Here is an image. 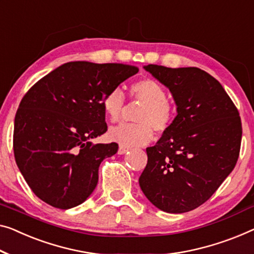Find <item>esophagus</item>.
Returning <instances> with one entry per match:
<instances>
[{"label": "esophagus", "instance_id": "1", "mask_svg": "<svg viewBox=\"0 0 254 254\" xmlns=\"http://www.w3.org/2000/svg\"><path fill=\"white\" fill-rule=\"evenodd\" d=\"M127 150H128V149H127V148H126V147L120 146V148H119V150H117V153H119L120 155H123V154H126Z\"/></svg>", "mask_w": 254, "mask_h": 254}]
</instances>
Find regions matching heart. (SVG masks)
I'll return each mask as SVG.
<instances>
[{"mask_svg": "<svg viewBox=\"0 0 254 254\" xmlns=\"http://www.w3.org/2000/svg\"><path fill=\"white\" fill-rule=\"evenodd\" d=\"M132 99L142 103L137 117L138 123H126L112 128L109 139L126 148L147 145L154 137L168 131L175 120V107L166 99L164 86L153 78H141L130 85ZM126 106V97L120 89H112L105 94L103 108L109 122L121 120Z\"/></svg>", "mask_w": 254, "mask_h": 254, "instance_id": "b5f03b06", "label": "heart"}]
</instances>
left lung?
Instances as JSON below:
<instances>
[{"mask_svg": "<svg viewBox=\"0 0 254 254\" xmlns=\"http://www.w3.org/2000/svg\"><path fill=\"white\" fill-rule=\"evenodd\" d=\"M145 69L171 91L178 115L153 147L139 178L143 194L158 209L184 213L205 203L237 163L240 113L213 76L197 67Z\"/></svg>", "mask_w": 254, "mask_h": 254, "instance_id": "obj_1", "label": "left lung"}]
</instances>
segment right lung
Returning a JSON list of instances; mask_svg holds the SVG:
<instances>
[{
  "mask_svg": "<svg viewBox=\"0 0 254 254\" xmlns=\"http://www.w3.org/2000/svg\"><path fill=\"white\" fill-rule=\"evenodd\" d=\"M138 67L126 64H64L37 81L14 117L16 163L34 194L67 210L89 197L98 170L119 145L90 140L107 131L103 99Z\"/></svg>",
  "mask_w": 254,
  "mask_h": 254,
  "instance_id": "right-lung-1",
  "label": "right lung"
}]
</instances>
